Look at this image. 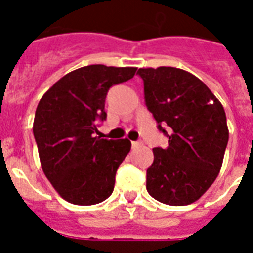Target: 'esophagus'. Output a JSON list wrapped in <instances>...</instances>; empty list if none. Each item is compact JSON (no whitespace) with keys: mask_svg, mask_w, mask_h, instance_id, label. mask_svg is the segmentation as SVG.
<instances>
[{"mask_svg":"<svg viewBox=\"0 0 253 253\" xmlns=\"http://www.w3.org/2000/svg\"><path fill=\"white\" fill-rule=\"evenodd\" d=\"M131 146H132V148H138V147L140 146V142H132L131 143Z\"/></svg>","mask_w":253,"mask_h":253,"instance_id":"34e87169","label":"esophagus"}]
</instances>
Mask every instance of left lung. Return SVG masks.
Wrapping results in <instances>:
<instances>
[{"mask_svg": "<svg viewBox=\"0 0 253 253\" xmlns=\"http://www.w3.org/2000/svg\"><path fill=\"white\" fill-rule=\"evenodd\" d=\"M138 75L144 83L147 109L168 136L167 148L152 150L147 192L162 204H193L211 186L223 163L228 142L223 106L198 77L184 69L140 68Z\"/></svg>", "mask_w": 253, "mask_h": 253, "instance_id": "8db88e82", "label": "left lung"}]
</instances>
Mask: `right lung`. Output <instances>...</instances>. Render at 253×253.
Returning <instances> with one entry per match:
<instances>
[{
    "label": "right lung",
    "mask_w": 253,
    "mask_h": 253,
    "mask_svg": "<svg viewBox=\"0 0 253 253\" xmlns=\"http://www.w3.org/2000/svg\"><path fill=\"white\" fill-rule=\"evenodd\" d=\"M134 67L94 64L55 83L38 103L34 118L42 169L65 201L95 205L111 196L115 173L131 150L128 139L94 136L106 119L105 99L113 85L132 79Z\"/></svg>",
    "instance_id": "1"
}]
</instances>
